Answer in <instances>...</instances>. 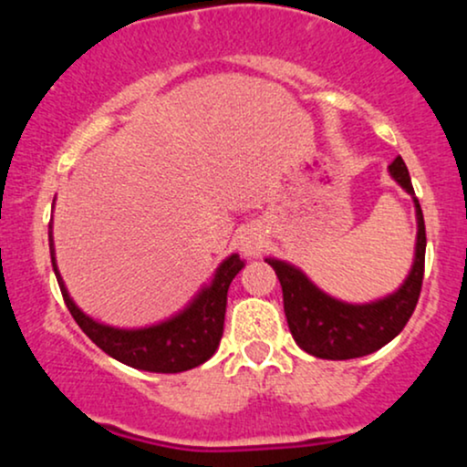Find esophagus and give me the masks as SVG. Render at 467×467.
<instances>
[{"label":"esophagus","mask_w":467,"mask_h":467,"mask_svg":"<svg viewBox=\"0 0 467 467\" xmlns=\"http://www.w3.org/2000/svg\"><path fill=\"white\" fill-rule=\"evenodd\" d=\"M264 244H265L264 234H261L256 228H245L237 237V248L239 252H244L245 256L259 254V252L264 250Z\"/></svg>","instance_id":"1"}]
</instances>
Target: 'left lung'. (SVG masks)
Masks as SVG:
<instances>
[{
  "label": "left lung",
  "mask_w": 467,
  "mask_h": 467,
  "mask_svg": "<svg viewBox=\"0 0 467 467\" xmlns=\"http://www.w3.org/2000/svg\"><path fill=\"white\" fill-rule=\"evenodd\" d=\"M389 175L412 197L417 219L415 256L401 285L395 292L368 303H347L320 289L301 267L289 261L265 256V264L275 267L283 287V307L294 340L309 356L323 360H351L382 349L404 329L415 312L421 292L423 259H426V226L417 202L404 160L395 158Z\"/></svg>",
  "instance_id": "obj_1"
}]
</instances>
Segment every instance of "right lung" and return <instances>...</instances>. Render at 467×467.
I'll return each instance as SVG.
<instances>
[{"label":"right lung","instance_id":"right-lung-1","mask_svg":"<svg viewBox=\"0 0 467 467\" xmlns=\"http://www.w3.org/2000/svg\"><path fill=\"white\" fill-rule=\"evenodd\" d=\"M47 241H50L52 267H55V276L69 314L74 316L85 336L96 347H100L107 356L127 364V367L140 368V371L182 373L211 360L213 353L217 351L219 340L223 336L228 287L241 272V267L245 265L239 254L226 256L217 265L211 283H203L200 292L169 318L147 327H114L85 314L69 296L66 281L57 265L52 223L47 228Z\"/></svg>","mask_w":467,"mask_h":467}]
</instances>
